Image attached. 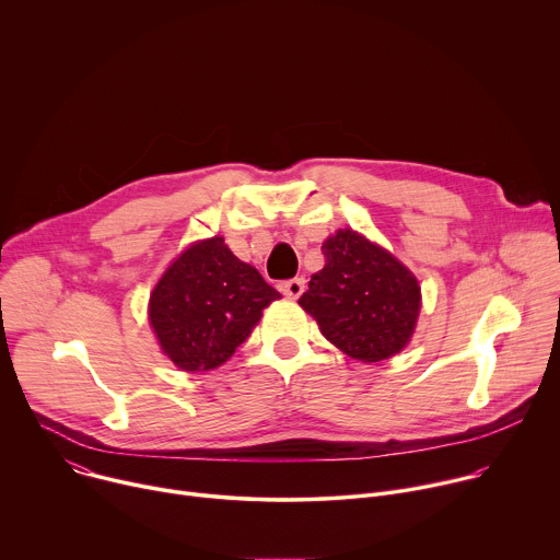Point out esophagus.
<instances>
[{
	"label": "esophagus",
	"instance_id": "esophagus-1",
	"mask_svg": "<svg viewBox=\"0 0 560 560\" xmlns=\"http://www.w3.org/2000/svg\"><path fill=\"white\" fill-rule=\"evenodd\" d=\"M279 290L288 296V299H299L305 290V281L303 279H290V281H283L279 285Z\"/></svg>",
	"mask_w": 560,
	"mask_h": 560
}]
</instances>
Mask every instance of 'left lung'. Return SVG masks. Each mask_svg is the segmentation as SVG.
<instances>
[{
    "mask_svg": "<svg viewBox=\"0 0 560 560\" xmlns=\"http://www.w3.org/2000/svg\"><path fill=\"white\" fill-rule=\"evenodd\" d=\"M322 253L326 264L312 275L299 305L348 357L374 363L396 354L415 332L419 281L354 230H339Z\"/></svg>",
    "mask_w": 560,
    "mask_h": 560,
    "instance_id": "obj_1",
    "label": "left lung"
}]
</instances>
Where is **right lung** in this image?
<instances>
[{"label": "right lung", "instance_id": "1", "mask_svg": "<svg viewBox=\"0 0 560 560\" xmlns=\"http://www.w3.org/2000/svg\"><path fill=\"white\" fill-rule=\"evenodd\" d=\"M281 294L221 236L190 246L150 294V324L164 352L186 372L212 370L242 346L261 310Z\"/></svg>", "mask_w": 560, "mask_h": 560}]
</instances>
